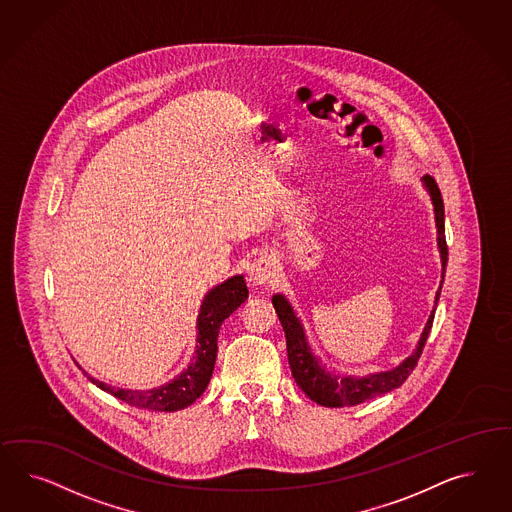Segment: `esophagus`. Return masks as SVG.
I'll return each mask as SVG.
<instances>
[{
    "label": "esophagus",
    "mask_w": 512,
    "mask_h": 512,
    "mask_svg": "<svg viewBox=\"0 0 512 512\" xmlns=\"http://www.w3.org/2000/svg\"><path fill=\"white\" fill-rule=\"evenodd\" d=\"M278 274V264L270 255H261L248 266V281L253 287H264L272 283Z\"/></svg>",
    "instance_id": "34e87169"
}]
</instances>
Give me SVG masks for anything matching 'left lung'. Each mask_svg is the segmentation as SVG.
<instances>
[{
    "instance_id": "1",
    "label": "left lung",
    "mask_w": 512,
    "mask_h": 512,
    "mask_svg": "<svg viewBox=\"0 0 512 512\" xmlns=\"http://www.w3.org/2000/svg\"><path fill=\"white\" fill-rule=\"evenodd\" d=\"M422 186L428 191L430 201L434 206L435 229H437V249L441 257V285L445 279V268H447V242H445V206L441 199V191L435 184L432 176H422ZM441 285L435 293L434 310L428 317V323L420 334L417 349L400 362L396 368L387 372H375L370 375H347V373H336L328 370L323 360L317 357L311 349L310 341L306 336L304 325L300 317L293 310L291 302L283 295L272 296V304L278 313L279 323L283 326L285 340H287V357L289 366L295 377L296 385L304 390V394L319 405L325 407H349L358 403L372 400L375 396L387 394L394 388L402 387L403 381L415 370L419 362L420 353L424 349V343L428 340V334L434 323L435 308L441 295Z\"/></svg>"
}]
</instances>
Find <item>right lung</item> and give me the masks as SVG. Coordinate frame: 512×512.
<instances>
[{"instance_id": "add662e5", "label": "right lung", "mask_w": 512, "mask_h": 512, "mask_svg": "<svg viewBox=\"0 0 512 512\" xmlns=\"http://www.w3.org/2000/svg\"><path fill=\"white\" fill-rule=\"evenodd\" d=\"M248 287L244 276L233 278L216 285L202 298L201 310L197 315V345L191 362L169 383L161 387L122 388L112 387L92 375L88 379L95 387L112 394L114 398L148 411H180L195 402L208 387L216 366L217 336L219 328L227 317H231L248 300ZM78 366V362H75ZM80 368V366H78Z\"/></svg>"}]
</instances>
